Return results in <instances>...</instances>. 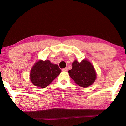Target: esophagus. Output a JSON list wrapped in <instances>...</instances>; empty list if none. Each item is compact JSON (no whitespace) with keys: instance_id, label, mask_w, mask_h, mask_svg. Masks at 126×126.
Instances as JSON below:
<instances>
[{"instance_id":"34e87169","label":"esophagus","mask_w":126,"mask_h":126,"mask_svg":"<svg viewBox=\"0 0 126 126\" xmlns=\"http://www.w3.org/2000/svg\"><path fill=\"white\" fill-rule=\"evenodd\" d=\"M67 68H63V69H62V71H67Z\"/></svg>"}]
</instances>
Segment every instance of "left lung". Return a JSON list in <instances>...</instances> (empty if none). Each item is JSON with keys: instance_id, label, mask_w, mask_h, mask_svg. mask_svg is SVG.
<instances>
[{"instance_id": "left-lung-1", "label": "left lung", "mask_w": 126, "mask_h": 126, "mask_svg": "<svg viewBox=\"0 0 126 126\" xmlns=\"http://www.w3.org/2000/svg\"><path fill=\"white\" fill-rule=\"evenodd\" d=\"M72 66V69L68 71V73L77 85L82 88H87L94 82L97 73L93 66L88 60L83 59L80 62L75 60Z\"/></svg>"}]
</instances>
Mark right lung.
<instances>
[{"mask_svg": "<svg viewBox=\"0 0 126 126\" xmlns=\"http://www.w3.org/2000/svg\"><path fill=\"white\" fill-rule=\"evenodd\" d=\"M61 73L57 64L49 60H39L33 65L30 73V79L34 86L44 88L48 86Z\"/></svg>", "mask_w": 126, "mask_h": 126, "instance_id": "add662e5", "label": "right lung"}]
</instances>
